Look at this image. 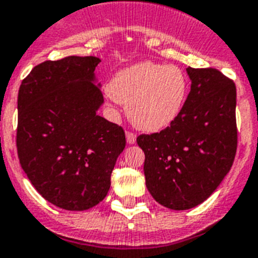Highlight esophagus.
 <instances>
[{"label": "esophagus", "instance_id": "1", "mask_svg": "<svg viewBox=\"0 0 258 258\" xmlns=\"http://www.w3.org/2000/svg\"><path fill=\"white\" fill-rule=\"evenodd\" d=\"M126 139H127V143H128V144H135V143H136V135L134 134V132L127 131L126 132Z\"/></svg>", "mask_w": 258, "mask_h": 258}]
</instances>
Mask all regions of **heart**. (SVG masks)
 <instances>
[{"instance_id": "obj_1", "label": "heart", "mask_w": 258, "mask_h": 258, "mask_svg": "<svg viewBox=\"0 0 258 258\" xmlns=\"http://www.w3.org/2000/svg\"><path fill=\"white\" fill-rule=\"evenodd\" d=\"M188 86L187 75L180 67L147 61L119 71L107 91L111 100L126 105L134 126L156 132L166 128L179 115Z\"/></svg>"}]
</instances>
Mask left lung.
Segmentation results:
<instances>
[{
	"label": "left lung",
	"mask_w": 258,
	"mask_h": 258,
	"mask_svg": "<svg viewBox=\"0 0 258 258\" xmlns=\"http://www.w3.org/2000/svg\"><path fill=\"white\" fill-rule=\"evenodd\" d=\"M187 74L191 91L175 120L136 139L148 191L172 210L207 200L231 169L237 147L235 83L212 67H188Z\"/></svg>",
	"instance_id": "left-lung-1"
}]
</instances>
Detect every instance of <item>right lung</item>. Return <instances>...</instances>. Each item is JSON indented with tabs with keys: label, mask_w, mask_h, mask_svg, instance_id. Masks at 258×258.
<instances>
[{
	"label": "right lung",
	"mask_w": 258,
	"mask_h": 258,
	"mask_svg": "<svg viewBox=\"0 0 258 258\" xmlns=\"http://www.w3.org/2000/svg\"><path fill=\"white\" fill-rule=\"evenodd\" d=\"M97 57L45 61L18 93L17 149L36 191L64 210H87L105 199L116 158L126 147L120 126L97 115Z\"/></svg>",
	"instance_id": "1"
}]
</instances>
